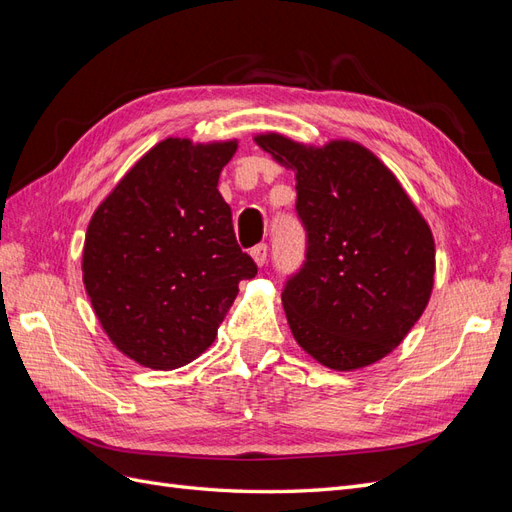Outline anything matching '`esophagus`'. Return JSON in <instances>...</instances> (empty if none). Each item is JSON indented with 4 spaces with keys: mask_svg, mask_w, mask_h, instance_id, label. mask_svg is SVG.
Masks as SVG:
<instances>
[{
    "mask_svg": "<svg viewBox=\"0 0 512 512\" xmlns=\"http://www.w3.org/2000/svg\"><path fill=\"white\" fill-rule=\"evenodd\" d=\"M267 256H269V247L267 243H260L256 247H252V258L258 267H262L267 262Z\"/></svg>",
    "mask_w": 512,
    "mask_h": 512,
    "instance_id": "obj_1",
    "label": "esophagus"
}]
</instances>
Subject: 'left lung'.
I'll return each mask as SVG.
<instances>
[{"instance_id": "obj_1", "label": "left lung", "mask_w": 512, "mask_h": 512, "mask_svg": "<svg viewBox=\"0 0 512 512\" xmlns=\"http://www.w3.org/2000/svg\"><path fill=\"white\" fill-rule=\"evenodd\" d=\"M254 141L297 177L307 247L282 292L294 339L337 371L380 361L429 303L436 273L429 224L359 143L307 147L275 132Z\"/></svg>"}]
</instances>
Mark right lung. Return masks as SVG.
Wrapping results in <instances>:
<instances>
[{"mask_svg":"<svg viewBox=\"0 0 512 512\" xmlns=\"http://www.w3.org/2000/svg\"><path fill=\"white\" fill-rule=\"evenodd\" d=\"M237 141L166 138L96 209L85 235L83 282L106 335L132 361L175 369L211 344L258 273L241 252L218 190Z\"/></svg>","mask_w":512,"mask_h":512,"instance_id":"1","label":"right lung"}]
</instances>
